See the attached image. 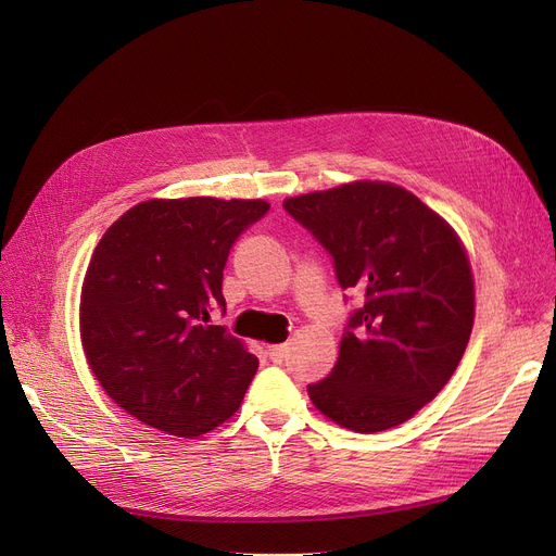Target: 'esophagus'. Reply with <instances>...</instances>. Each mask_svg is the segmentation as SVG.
<instances>
[{"mask_svg":"<svg viewBox=\"0 0 556 556\" xmlns=\"http://www.w3.org/2000/svg\"><path fill=\"white\" fill-rule=\"evenodd\" d=\"M286 352H288L286 344H273V346L268 349V356H270L273 363H281V361L286 358Z\"/></svg>","mask_w":556,"mask_h":556,"instance_id":"34e87169","label":"esophagus"}]
</instances>
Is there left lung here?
Here are the masks:
<instances>
[{"label":"left lung","instance_id":"left-lung-1","mask_svg":"<svg viewBox=\"0 0 556 556\" xmlns=\"http://www.w3.org/2000/svg\"><path fill=\"white\" fill-rule=\"evenodd\" d=\"M333 256L338 283L361 290L338 363L308 386L313 405L342 428L381 432L451 381L476 317L471 263L455 229L415 193L358 180L283 200Z\"/></svg>","mask_w":556,"mask_h":556}]
</instances>
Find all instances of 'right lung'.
<instances>
[{
	"label": "right lung",
	"mask_w": 556,
	"mask_h": 556,
	"mask_svg": "<svg viewBox=\"0 0 556 556\" xmlns=\"http://www.w3.org/2000/svg\"><path fill=\"white\" fill-rule=\"evenodd\" d=\"M266 200L153 198L112 223L80 290L83 352L105 394L141 424L200 437L239 410L258 361L207 325L223 268Z\"/></svg>",
	"instance_id": "right-lung-1"
}]
</instances>
